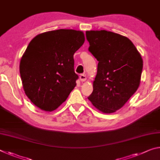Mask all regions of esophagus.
Segmentation results:
<instances>
[{"label": "esophagus", "instance_id": "1", "mask_svg": "<svg viewBox=\"0 0 160 160\" xmlns=\"http://www.w3.org/2000/svg\"><path fill=\"white\" fill-rule=\"evenodd\" d=\"M86 79H87V77H86L85 75L83 74V75H81L80 76V80L81 82H85Z\"/></svg>", "mask_w": 160, "mask_h": 160}]
</instances>
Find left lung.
<instances>
[{
	"mask_svg": "<svg viewBox=\"0 0 160 160\" xmlns=\"http://www.w3.org/2000/svg\"><path fill=\"white\" fill-rule=\"evenodd\" d=\"M85 33L90 43L88 50L99 62L93 91L88 98L100 112L113 113L138 89L142 58L125 36L105 30Z\"/></svg>",
	"mask_w": 160,
	"mask_h": 160,
	"instance_id": "1",
	"label": "left lung"
}]
</instances>
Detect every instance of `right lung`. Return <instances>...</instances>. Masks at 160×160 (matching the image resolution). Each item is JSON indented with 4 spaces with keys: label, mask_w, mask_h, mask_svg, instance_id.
I'll use <instances>...</instances> for the list:
<instances>
[{
    "label": "right lung",
    "mask_w": 160,
    "mask_h": 160,
    "mask_svg": "<svg viewBox=\"0 0 160 160\" xmlns=\"http://www.w3.org/2000/svg\"><path fill=\"white\" fill-rule=\"evenodd\" d=\"M85 40L80 30L60 29L30 42L20 62V74L25 95L40 110H56L74 89L78 75L73 55Z\"/></svg>",
    "instance_id": "obj_1"
}]
</instances>
